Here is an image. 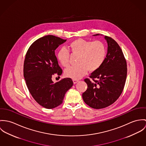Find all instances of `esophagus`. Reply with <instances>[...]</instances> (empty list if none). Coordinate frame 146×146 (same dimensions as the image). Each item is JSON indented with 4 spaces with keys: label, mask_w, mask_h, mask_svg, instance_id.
<instances>
[{
    "label": "esophagus",
    "mask_w": 146,
    "mask_h": 146,
    "mask_svg": "<svg viewBox=\"0 0 146 146\" xmlns=\"http://www.w3.org/2000/svg\"><path fill=\"white\" fill-rule=\"evenodd\" d=\"M73 83H74V84H76V83H77L78 82H79V80H73Z\"/></svg>",
    "instance_id": "esophagus-1"
}]
</instances>
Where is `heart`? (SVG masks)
<instances>
[{
	"mask_svg": "<svg viewBox=\"0 0 146 146\" xmlns=\"http://www.w3.org/2000/svg\"><path fill=\"white\" fill-rule=\"evenodd\" d=\"M69 51L65 48L60 49L57 53V59L62 66L69 65L70 53L77 55V65L69 66L64 71L65 77L73 80L80 79L87 72L97 70L102 65L106 55L105 45L100 41H91L78 38L71 42Z\"/></svg>",
	"mask_w": 146,
	"mask_h": 146,
	"instance_id": "b5f03b06",
	"label": "heart"
}]
</instances>
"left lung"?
Returning <instances> with one entry per match:
<instances>
[{"label": "left lung", "mask_w": 146, "mask_h": 146, "mask_svg": "<svg viewBox=\"0 0 146 146\" xmlns=\"http://www.w3.org/2000/svg\"><path fill=\"white\" fill-rule=\"evenodd\" d=\"M99 34L94 35V36ZM108 52L102 65L84 79L87 90L83 93L84 102L92 108L100 109L115 102L121 94L127 74V62L118 44L111 37L105 36Z\"/></svg>", "instance_id": "8db88e82"}]
</instances>
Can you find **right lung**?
<instances>
[{
  "mask_svg": "<svg viewBox=\"0 0 146 146\" xmlns=\"http://www.w3.org/2000/svg\"><path fill=\"white\" fill-rule=\"evenodd\" d=\"M66 41L53 35L42 37L33 42L25 56L23 76L27 88L35 100L46 109L62 104L65 93L73 84L70 78L56 83L51 80L54 74H62L55 50Z\"/></svg>",
  "mask_w": 146,
  "mask_h": 146,
  "instance_id": "right-lung-1",
  "label": "right lung"
}]
</instances>
